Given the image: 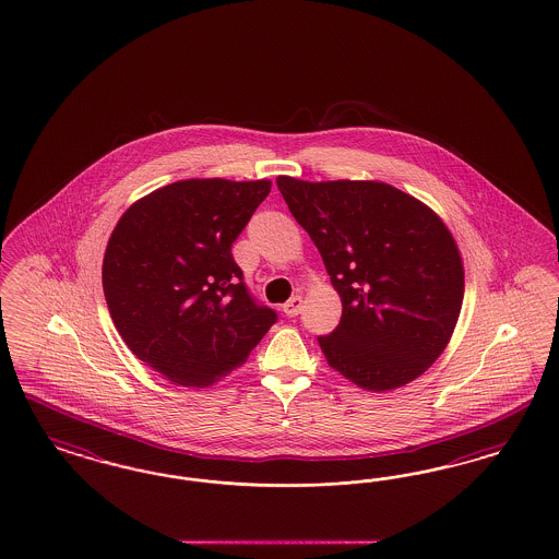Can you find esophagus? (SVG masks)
Here are the masks:
<instances>
[{"instance_id": "1", "label": "esophagus", "mask_w": 559, "mask_h": 559, "mask_svg": "<svg viewBox=\"0 0 559 559\" xmlns=\"http://www.w3.org/2000/svg\"><path fill=\"white\" fill-rule=\"evenodd\" d=\"M302 305H305L302 296H294V298H289L288 302L284 305V312H286L288 317H296V314H300Z\"/></svg>"}]
</instances>
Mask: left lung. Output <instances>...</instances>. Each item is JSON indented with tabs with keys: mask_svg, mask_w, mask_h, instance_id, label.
Here are the masks:
<instances>
[{
	"mask_svg": "<svg viewBox=\"0 0 559 559\" xmlns=\"http://www.w3.org/2000/svg\"><path fill=\"white\" fill-rule=\"evenodd\" d=\"M323 257L342 321L319 337L329 366L372 393L421 377L459 321L465 270L442 217L382 180L277 177Z\"/></svg>",
	"mask_w": 559,
	"mask_h": 559,
	"instance_id": "1",
	"label": "left lung"
}]
</instances>
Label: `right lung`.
<instances>
[{"label": "right lung", "mask_w": 559, "mask_h": 559, "mask_svg": "<svg viewBox=\"0 0 559 559\" xmlns=\"http://www.w3.org/2000/svg\"><path fill=\"white\" fill-rule=\"evenodd\" d=\"M271 180L187 179L127 207L108 238L103 289L127 347L177 386L242 366L277 321L254 305L233 242Z\"/></svg>", "instance_id": "right-lung-1"}]
</instances>
